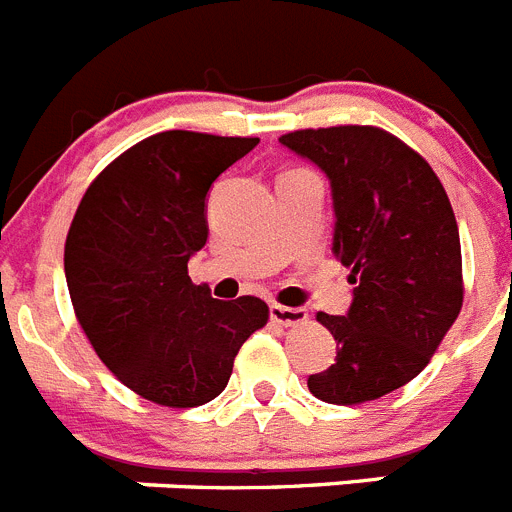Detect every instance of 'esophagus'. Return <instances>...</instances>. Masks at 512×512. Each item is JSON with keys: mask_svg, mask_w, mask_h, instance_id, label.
Listing matches in <instances>:
<instances>
[{"mask_svg": "<svg viewBox=\"0 0 512 512\" xmlns=\"http://www.w3.org/2000/svg\"><path fill=\"white\" fill-rule=\"evenodd\" d=\"M270 319L283 327H296V324H304L309 319L306 309H299V306H283V304H273L270 306Z\"/></svg>", "mask_w": 512, "mask_h": 512, "instance_id": "1", "label": "esophagus"}]
</instances>
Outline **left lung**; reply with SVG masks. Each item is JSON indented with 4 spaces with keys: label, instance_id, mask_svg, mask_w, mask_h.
Masks as SVG:
<instances>
[{
    "label": "left lung",
    "instance_id": "left-lung-1",
    "mask_svg": "<svg viewBox=\"0 0 512 512\" xmlns=\"http://www.w3.org/2000/svg\"><path fill=\"white\" fill-rule=\"evenodd\" d=\"M281 144L330 177L332 252L355 283L348 317L317 314L337 358L309 376V391L327 404L373 402L415 379L459 317L464 275L451 201L433 167L384 128H304Z\"/></svg>",
    "mask_w": 512,
    "mask_h": 512
}]
</instances>
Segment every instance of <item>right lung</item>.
I'll list each match as a JSON object with an SVG mask.
<instances>
[{"instance_id": "obj_1", "label": "right lung", "mask_w": 512, "mask_h": 512, "mask_svg": "<svg viewBox=\"0 0 512 512\" xmlns=\"http://www.w3.org/2000/svg\"><path fill=\"white\" fill-rule=\"evenodd\" d=\"M257 141L154 133L90 182L71 219L64 270L79 327L149 402L180 410L216 399L244 340L268 324L262 299H211L188 275L208 239V188Z\"/></svg>"}]
</instances>
